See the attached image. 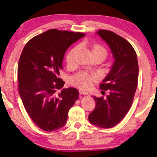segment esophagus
<instances>
[{"mask_svg":"<svg viewBox=\"0 0 157 157\" xmlns=\"http://www.w3.org/2000/svg\"><path fill=\"white\" fill-rule=\"evenodd\" d=\"M79 93H80L81 94H85V95H88V92H86L84 90H79Z\"/></svg>","mask_w":157,"mask_h":157,"instance_id":"esophagus-1","label":"esophagus"}]
</instances>
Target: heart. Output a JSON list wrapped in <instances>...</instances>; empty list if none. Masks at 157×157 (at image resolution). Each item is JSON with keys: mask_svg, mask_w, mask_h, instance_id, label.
<instances>
[{"mask_svg": "<svg viewBox=\"0 0 157 157\" xmlns=\"http://www.w3.org/2000/svg\"><path fill=\"white\" fill-rule=\"evenodd\" d=\"M78 51V47L76 46V47L72 48L67 53V61L69 63L74 61ZM96 52H101L104 54L105 56H106V50L102 47L101 46L98 44L94 45L92 49V54ZM92 77L86 73H79L78 74L73 76L71 79H70V81H71V83L73 85L78 86V87L82 89H88L90 87L92 84Z\"/></svg>", "mask_w": 157, "mask_h": 157, "instance_id": "1", "label": "heart"}]
</instances>
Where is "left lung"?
I'll return each instance as SVG.
<instances>
[{
    "label": "left lung",
    "instance_id": "left-lung-1",
    "mask_svg": "<svg viewBox=\"0 0 157 157\" xmlns=\"http://www.w3.org/2000/svg\"><path fill=\"white\" fill-rule=\"evenodd\" d=\"M96 34L109 46L114 61L100 86L109 94L106 97L93 96L96 106L88 119L91 124L107 129L118 124L131 107L138 85V63L136 51L125 39L108 30Z\"/></svg>",
    "mask_w": 157,
    "mask_h": 157
}]
</instances>
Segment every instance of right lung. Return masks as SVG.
Instances as JSON below:
<instances>
[{"label": "right lung", "mask_w": 157, "mask_h": 157, "mask_svg": "<svg viewBox=\"0 0 157 157\" xmlns=\"http://www.w3.org/2000/svg\"><path fill=\"white\" fill-rule=\"evenodd\" d=\"M85 36L51 29L32 38L23 49L17 70L19 95L29 117L44 131L63 128L78 99V90L63 88L65 82L58 75L67 50Z\"/></svg>", "instance_id": "1"}]
</instances>
